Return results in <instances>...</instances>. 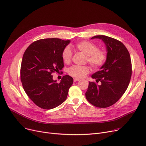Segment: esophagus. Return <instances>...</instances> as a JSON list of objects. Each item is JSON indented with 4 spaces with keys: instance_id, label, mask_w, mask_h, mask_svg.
<instances>
[{
    "instance_id": "obj_1",
    "label": "esophagus",
    "mask_w": 146,
    "mask_h": 146,
    "mask_svg": "<svg viewBox=\"0 0 146 146\" xmlns=\"http://www.w3.org/2000/svg\"><path fill=\"white\" fill-rule=\"evenodd\" d=\"M79 81H80V79H78V78H74V82Z\"/></svg>"
}]
</instances>
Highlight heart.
<instances>
[{
    "label": "heart",
    "mask_w": 146,
    "mask_h": 146,
    "mask_svg": "<svg viewBox=\"0 0 146 146\" xmlns=\"http://www.w3.org/2000/svg\"><path fill=\"white\" fill-rule=\"evenodd\" d=\"M78 51L86 55V62H88L94 68L97 69L102 66L106 61L108 53L104 49L98 48L96 44L89 41H82L75 44ZM62 58L64 62L68 64L72 58V52L68 47H66L62 51ZM90 71L88 65H73L68 68L69 75L75 78L85 77Z\"/></svg>",
    "instance_id": "obj_1"
}]
</instances>
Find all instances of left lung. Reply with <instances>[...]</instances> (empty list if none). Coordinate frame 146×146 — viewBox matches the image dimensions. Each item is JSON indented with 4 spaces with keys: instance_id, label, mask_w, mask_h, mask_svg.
I'll list each match as a JSON object with an SVG mask.
<instances>
[{
    "instance_id": "8db88e82",
    "label": "left lung",
    "mask_w": 146,
    "mask_h": 146,
    "mask_svg": "<svg viewBox=\"0 0 146 146\" xmlns=\"http://www.w3.org/2000/svg\"><path fill=\"white\" fill-rule=\"evenodd\" d=\"M91 38L104 41L108 58L100 70L92 75L100 84L89 82L85 96L92 105L105 108L117 102L126 91L132 72L130 55L125 45L116 39L103 35Z\"/></svg>"
}]
</instances>
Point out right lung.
<instances>
[{
  "instance_id": "right-lung-1",
  "label": "right lung",
  "mask_w": 146,
  "mask_h": 146,
  "mask_svg": "<svg viewBox=\"0 0 146 146\" xmlns=\"http://www.w3.org/2000/svg\"><path fill=\"white\" fill-rule=\"evenodd\" d=\"M70 42L57 38L38 40L31 43L23 54L20 68L22 85L30 99L41 108L53 109L66 99L73 78L65 75L56 83L52 74L62 72V51Z\"/></svg>"
}]
</instances>
